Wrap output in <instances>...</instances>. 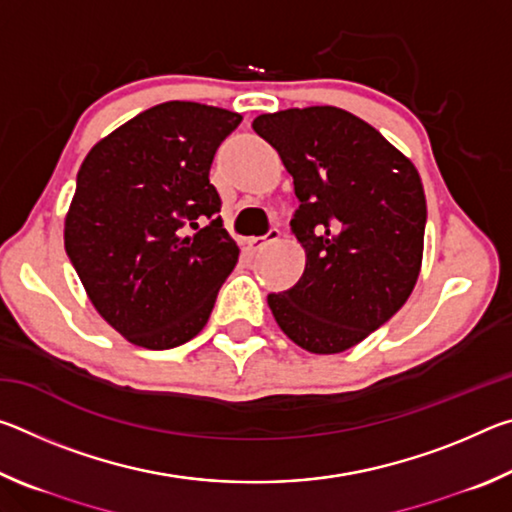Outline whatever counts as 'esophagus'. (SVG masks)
<instances>
[{
  "mask_svg": "<svg viewBox=\"0 0 512 512\" xmlns=\"http://www.w3.org/2000/svg\"><path fill=\"white\" fill-rule=\"evenodd\" d=\"M277 239H280V230H268L264 237H250L246 244L253 253H259V250H264L268 244H275Z\"/></svg>",
  "mask_w": 512,
  "mask_h": 512,
  "instance_id": "34e87169",
  "label": "esophagus"
}]
</instances>
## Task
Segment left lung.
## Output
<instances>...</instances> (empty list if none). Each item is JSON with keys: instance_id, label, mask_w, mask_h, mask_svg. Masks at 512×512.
<instances>
[{"instance_id": "1", "label": "left lung", "mask_w": 512, "mask_h": 512, "mask_svg": "<svg viewBox=\"0 0 512 512\" xmlns=\"http://www.w3.org/2000/svg\"><path fill=\"white\" fill-rule=\"evenodd\" d=\"M259 137L280 153L300 207L291 230L305 273L268 307L311 354L354 348L397 314L418 282L424 250L420 173L368 121L334 106L259 115Z\"/></svg>"}]
</instances>
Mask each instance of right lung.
<instances>
[{
    "mask_svg": "<svg viewBox=\"0 0 512 512\" xmlns=\"http://www.w3.org/2000/svg\"><path fill=\"white\" fill-rule=\"evenodd\" d=\"M239 121L225 108L167 101L85 155L65 250L99 316L133 345L169 350L194 339L237 264L210 167ZM187 222L194 236L184 235Z\"/></svg>",
    "mask_w": 512,
    "mask_h": 512,
    "instance_id": "right-lung-1",
    "label": "right lung"
}]
</instances>
